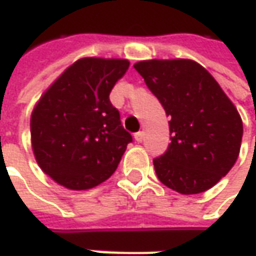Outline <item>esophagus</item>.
I'll use <instances>...</instances> for the list:
<instances>
[{
    "instance_id": "1",
    "label": "esophagus",
    "mask_w": 256,
    "mask_h": 256,
    "mask_svg": "<svg viewBox=\"0 0 256 256\" xmlns=\"http://www.w3.org/2000/svg\"><path fill=\"white\" fill-rule=\"evenodd\" d=\"M143 138H144V133H143V132H138V133L134 134V140H136L137 143H142Z\"/></svg>"
}]
</instances>
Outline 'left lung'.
I'll list each match as a JSON object with an SVG mask.
<instances>
[{
    "instance_id": "left-lung-1",
    "label": "left lung",
    "mask_w": 256,
    "mask_h": 256,
    "mask_svg": "<svg viewBox=\"0 0 256 256\" xmlns=\"http://www.w3.org/2000/svg\"><path fill=\"white\" fill-rule=\"evenodd\" d=\"M133 66L170 118L172 143L153 160L158 180L186 196L214 187L241 150L242 119L235 104L192 59H148Z\"/></svg>"
}]
</instances>
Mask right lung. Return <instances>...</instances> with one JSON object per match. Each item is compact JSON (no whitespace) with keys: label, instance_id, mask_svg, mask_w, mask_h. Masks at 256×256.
<instances>
[{"label":"right lung","instance_id":"1","mask_svg":"<svg viewBox=\"0 0 256 256\" xmlns=\"http://www.w3.org/2000/svg\"><path fill=\"white\" fill-rule=\"evenodd\" d=\"M128 59L86 56L54 80L31 114V144L40 170L59 186L89 190L116 172L132 136L109 100Z\"/></svg>","mask_w":256,"mask_h":256}]
</instances>
